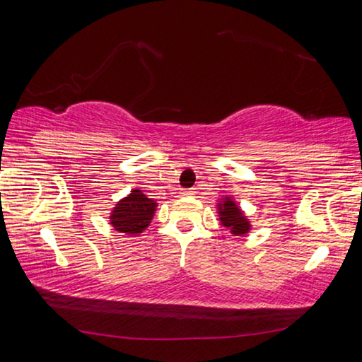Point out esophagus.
Instances as JSON below:
<instances>
[{"label":"esophagus","mask_w":362,"mask_h":362,"mask_svg":"<svg viewBox=\"0 0 362 362\" xmlns=\"http://www.w3.org/2000/svg\"><path fill=\"white\" fill-rule=\"evenodd\" d=\"M194 194H195V192H194L192 189H184V190H180V195H182V197H192Z\"/></svg>","instance_id":"1"}]
</instances>
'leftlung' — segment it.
I'll return each mask as SVG.
<instances>
[{"instance_id": "8db88e82", "label": "left lung", "mask_w": 362, "mask_h": 362, "mask_svg": "<svg viewBox=\"0 0 362 362\" xmlns=\"http://www.w3.org/2000/svg\"><path fill=\"white\" fill-rule=\"evenodd\" d=\"M217 207H219L221 224H223L224 228H228L230 230V234H234V236H243V234H246L247 230H250V221L246 219V216L243 214V211L236 206V202H234L233 199L226 197Z\"/></svg>"}]
</instances>
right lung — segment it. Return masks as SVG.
Segmentation results:
<instances>
[{
  "label": "right lung",
  "mask_w": 362,
  "mask_h": 362,
  "mask_svg": "<svg viewBox=\"0 0 362 362\" xmlns=\"http://www.w3.org/2000/svg\"><path fill=\"white\" fill-rule=\"evenodd\" d=\"M155 209V200L148 199L141 190H132L128 197L119 200L112 209L110 217L111 226L119 233L136 236L150 226Z\"/></svg>",
  "instance_id": "right-lung-1"
}]
</instances>
